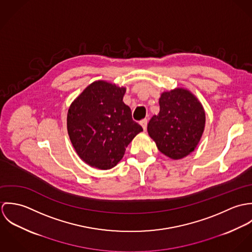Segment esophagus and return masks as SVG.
Masks as SVG:
<instances>
[{"label":"esophagus","instance_id":"obj_1","mask_svg":"<svg viewBox=\"0 0 252 252\" xmlns=\"http://www.w3.org/2000/svg\"><path fill=\"white\" fill-rule=\"evenodd\" d=\"M140 123H141L142 127L144 128V130L145 131V130H146V127H147V119H143Z\"/></svg>","mask_w":252,"mask_h":252}]
</instances>
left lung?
<instances>
[{
    "mask_svg": "<svg viewBox=\"0 0 252 252\" xmlns=\"http://www.w3.org/2000/svg\"><path fill=\"white\" fill-rule=\"evenodd\" d=\"M160 111L147 124V132L158 149L171 159L190 154L199 144L206 123V113L199 100L187 89L163 92Z\"/></svg>",
    "mask_w": 252,
    "mask_h": 252,
    "instance_id": "1",
    "label": "left lung"
}]
</instances>
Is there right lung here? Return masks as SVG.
Segmentation results:
<instances>
[{"mask_svg":"<svg viewBox=\"0 0 252 252\" xmlns=\"http://www.w3.org/2000/svg\"><path fill=\"white\" fill-rule=\"evenodd\" d=\"M125 87L94 81L68 110L67 128L77 155L91 167L108 170L123 158L126 147L143 131L123 102Z\"/></svg>","mask_w":252,"mask_h":252,"instance_id":"obj_1","label":"right lung"}]
</instances>
